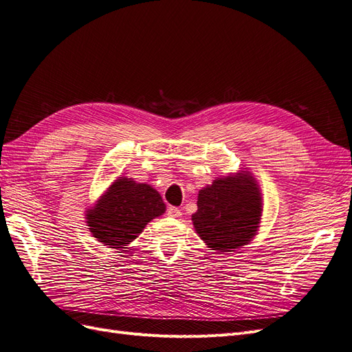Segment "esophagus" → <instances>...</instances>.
Segmentation results:
<instances>
[{
	"mask_svg": "<svg viewBox=\"0 0 352 352\" xmlns=\"http://www.w3.org/2000/svg\"><path fill=\"white\" fill-rule=\"evenodd\" d=\"M167 212H168V216H172V217H180V216H182V210H180L179 207H172V206H170L167 208Z\"/></svg>",
	"mask_w": 352,
	"mask_h": 352,
	"instance_id": "obj_1",
	"label": "esophagus"
}]
</instances>
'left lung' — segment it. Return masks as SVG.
Segmentation results:
<instances>
[{"instance_id":"obj_1","label":"left lung","mask_w":352,"mask_h":352,"mask_svg":"<svg viewBox=\"0 0 352 352\" xmlns=\"http://www.w3.org/2000/svg\"><path fill=\"white\" fill-rule=\"evenodd\" d=\"M197 206L194 229L217 254L236 251L258 233L263 198L258 182L248 170L220 176L199 189Z\"/></svg>"}]
</instances>
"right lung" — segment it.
Instances as JSON below:
<instances>
[{
	"mask_svg": "<svg viewBox=\"0 0 352 352\" xmlns=\"http://www.w3.org/2000/svg\"><path fill=\"white\" fill-rule=\"evenodd\" d=\"M158 190L132 177L120 176L87 208L85 219L94 238L113 250L127 248L153 219L164 214Z\"/></svg>",
	"mask_w": 352,
	"mask_h": 352,
	"instance_id": "obj_1",
	"label": "right lung"
}]
</instances>
